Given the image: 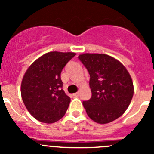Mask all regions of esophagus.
<instances>
[{"label":"esophagus","instance_id":"1","mask_svg":"<svg viewBox=\"0 0 154 154\" xmlns=\"http://www.w3.org/2000/svg\"><path fill=\"white\" fill-rule=\"evenodd\" d=\"M79 92H75V93H74V96H79Z\"/></svg>","mask_w":154,"mask_h":154}]
</instances>
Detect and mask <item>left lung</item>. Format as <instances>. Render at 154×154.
Segmentation results:
<instances>
[{
	"label": "left lung",
	"instance_id": "obj_1",
	"mask_svg": "<svg viewBox=\"0 0 154 154\" xmlns=\"http://www.w3.org/2000/svg\"><path fill=\"white\" fill-rule=\"evenodd\" d=\"M79 58L90 75L92 97L82 103L87 115L99 124L112 122L124 113L133 98L130 73L119 61L108 55L85 53Z\"/></svg>",
	"mask_w": 154,
	"mask_h": 154
}]
</instances>
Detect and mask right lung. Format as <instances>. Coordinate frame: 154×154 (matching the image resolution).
<instances>
[{
	"label": "right lung",
	"mask_w": 154,
	"mask_h": 154,
	"mask_svg": "<svg viewBox=\"0 0 154 154\" xmlns=\"http://www.w3.org/2000/svg\"><path fill=\"white\" fill-rule=\"evenodd\" d=\"M75 55L48 52L27 69L21 82V98L28 112L40 122L55 123L67 111L71 99L62 89L61 72Z\"/></svg>",
	"instance_id": "add662e5"
}]
</instances>
